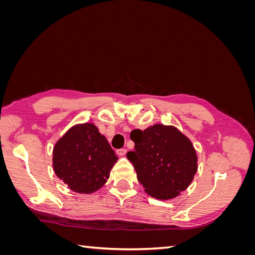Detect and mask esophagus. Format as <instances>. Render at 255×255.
I'll use <instances>...</instances> for the list:
<instances>
[{
  "label": "esophagus",
  "mask_w": 255,
  "mask_h": 255,
  "mask_svg": "<svg viewBox=\"0 0 255 255\" xmlns=\"http://www.w3.org/2000/svg\"><path fill=\"white\" fill-rule=\"evenodd\" d=\"M116 153H117L119 156H125L127 154V149H119V150H117V152H116Z\"/></svg>",
  "instance_id": "obj_1"
}]
</instances>
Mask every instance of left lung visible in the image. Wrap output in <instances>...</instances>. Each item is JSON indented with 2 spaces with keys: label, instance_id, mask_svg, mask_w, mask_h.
Instances as JSON below:
<instances>
[{
  "label": "left lung",
  "instance_id": "1",
  "mask_svg": "<svg viewBox=\"0 0 255 255\" xmlns=\"http://www.w3.org/2000/svg\"><path fill=\"white\" fill-rule=\"evenodd\" d=\"M129 137L135 146L127 157L150 196L172 199L189 186L197 172V154L179 129L155 125L144 130L133 129Z\"/></svg>",
  "mask_w": 255,
  "mask_h": 255
}]
</instances>
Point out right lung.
Returning a JSON list of instances; mask_svg holds the SVG:
<instances>
[{"label":"right lung","instance_id":"right-lung-1","mask_svg":"<svg viewBox=\"0 0 255 255\" xmlns=\"http://www.w3.org/2000/svg\"><path fill=\"white\" fill-rule=\"evenodd\" d=\"M118 157L92 123L75 126L56 142L54 171L71 190L91 194L102 187Z\"/></svg>","mask_w":255,"mask_h":255}]
</instances>
